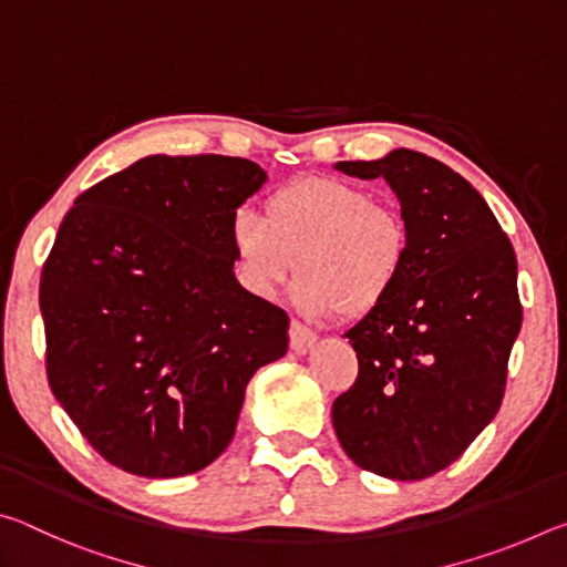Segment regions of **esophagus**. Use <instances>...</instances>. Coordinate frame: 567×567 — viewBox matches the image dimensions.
Listing matches in <instances>:
<instances>
[{
	"label": "esophagus",
	"instance_id": "esophagus-1",
	"mask_svg": "<svg viewBox=\"0 0 567 567\" xmlns=\"http://www.w3.org/2000/svg\"><path fill=\"white\" fill-rule=\"evenodd\" d=\"M287 334H290V348L297 354H302V352L310 350L312 344H315V340H318V334H315L310 328H305V324L297 322V320L290 322V330H287Z\"/></svg>",
	"mask_w": 567,
	"mask_h": 567
}]
</instances>
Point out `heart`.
Here are the masks:
<instances>
[{
	"mask_svg": "<svg viewBox=\"0 0 567 567\" xmlns=\"http://www.w3.org/2000/svg\"><path fill=\"white\" fill-rule=\"evenodd\" d=\"M235 277L255 300H270L300 270L292 300L310 318L344 310L364 318L390 300L412 255L408 219L372 192L332 177L287 182L265 199V217H229Z\"/></svg>",
	"mask_w": 567,
	"mask_h": 567,
	"instance_id": "obj_1",
	"label": "heart"
}]
</instances>
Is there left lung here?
Returning a JSON list of instances; mask_svg holds the SVG:
<instances>
[{
    "label": "left lung",
    "instance_id": "left-lung-1",
    "mask_svg": "<svg viewBox=\"0 0 567 567\" xmlns=\"http://www.w3.org/2000/svg\"><path fill=\"white\" fill-rule=\"evenodd\" d=\"M338 169L388 179L412 255L390 300L344 332L360 370L332 402V425L362 470L422 480L455 463L501 410L523 324L515 249L480 192L422 152Z\"/></svg>",
    "mask_w": 567,
    "mask_h": 567
}]
</instances>
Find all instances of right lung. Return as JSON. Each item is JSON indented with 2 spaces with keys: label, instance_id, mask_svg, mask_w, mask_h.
Returning <instances> with one entry per match:
<instances>
[{
  "label": "right lung",
  "instance_id": "obj_1",
  "mask_svg": "<svg viewBox=\"0 0 567 567\" xmlns=\"http://www.w3.org/2000/svg\"><path fill=\"white\" fill-rule=\"evenodd\" d=\"M255 162L152 155L82 192L40 280L47 380L124 473L207 467L235 435L249 378L287 352L285 310L235 280L229 217Z\"/></svg>",
  "mask_w": 567,
  "mask_h": 567
}]
</instances>
